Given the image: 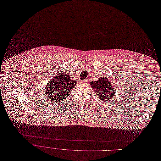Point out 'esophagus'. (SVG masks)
<instances>
[{"label": "esophagus", "mask_w": 161, "mask_h": 161, "mask_svg": "<svg viewBox=\"0 0 161 161\" xmlns=\"http://www.w3.org/2000/svg\"><path fill=\"white\" fill-rule=\"evenodd\" d=\"M80 82H81L82 84H87V83L88 82V79H84V80H81Z\"/></svg>", "instance_id": "1"}]
</instances>
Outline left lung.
<instances>
[{
    "mask_svg": "<svg viewBox=\"0 0 161 161\" xmlns=\"http://www.w3.org/2000/svg\"><path fill=\"white\" fill-rule=\"evenodd\" d=\"M90 85L100 99L103 100L106 103L111 102L112 100L114 102V96H116L115 87L112 86L107 78L102 77L97 81L91 82Z\"/></svg>",
    "mask_w": 161,
    "mask_h": 161,
    "instance_id": "1",
    "label": "left lung"
}]
</instances>
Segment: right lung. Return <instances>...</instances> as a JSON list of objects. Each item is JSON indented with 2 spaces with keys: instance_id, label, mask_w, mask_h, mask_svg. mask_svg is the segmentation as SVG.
<instances>
[{
  "instance_id": "add662e5",
  "label": "right lung",
  "mask_w": 161,
  "mask_h": 161,
  "mask_svg": "<svg viewBox=\"0 0 161 161\" xmlns=\"http://www.w3.org/2000/svg\"><path fill=\"white\" fill-rule=\"evenodd\" d=\"M76 84V81L72 80L69 75L64 72L60 73L51 79L46 85V97L52 102H63L69 96Z\"/></svg>"
}]
</instances>
